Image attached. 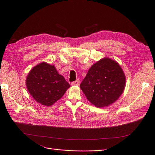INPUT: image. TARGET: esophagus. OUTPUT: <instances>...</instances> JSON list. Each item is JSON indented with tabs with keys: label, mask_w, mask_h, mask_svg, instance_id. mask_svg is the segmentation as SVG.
<instances>
[{
	"label": "esophagus",
	"mask_w": 155,
	"mask_h": 155,
	"mask_svg": "<svg viewBox=\"0 0 155 155\" xmlns=\"http://www.w3.org/2000/svg\"><path fill=\"white\" fill-rule=\"evenodd\" d=\"M80 84V80L78 79L75 81H73L71 83V85L72 86H78Z\"/></svg>",
	"instance_id": "esophagus-1"
}]
</instances>
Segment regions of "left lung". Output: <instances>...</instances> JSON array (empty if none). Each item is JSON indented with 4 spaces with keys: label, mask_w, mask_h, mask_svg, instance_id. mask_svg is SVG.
<instances>
[{
    "label": "left lung",
    "mask_w": 155,
    "mask_h": 155,
    "mask_svg": "<svg viewBox=\"0 0 155 155\" xmlns=\"http://www.w3.org/2000/svg\"><path fill=\"white\" fill-rule=\"evenodd\" d=\"M125 83V75L118 62L105 58L91 66L80 86L91 104L104 107L120 97Z\"/></svg>",
    "instance_id": "1"
}]
</instances>
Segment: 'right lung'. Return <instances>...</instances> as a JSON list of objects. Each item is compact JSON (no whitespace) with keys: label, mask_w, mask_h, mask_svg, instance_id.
Returning <instances> with one entry per match:
<instances>
[{"label":"right lung","mask_w":155,"mask_h":155,"mask_svg":"<svg viewBox=\"0 0 155 155\" xmlns=\"http://www.w3.org/2000/svg\"><path fill=\"white\" fill-rule=\"evenodd\" d=\"M29 93L38 103L52 105L60 99L70 87L54 65L43 62L30 71L26 78Z\"/></svg>","instance_id":"obj_1"}]
</instances>
